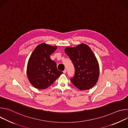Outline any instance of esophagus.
<instances>
[{"label": "esophagus", "instance_id": "1", "mask_svg": "<svg viewBox=\"0 0 128 128\" xmlns=\"http://www.w3.org/2000/svg\"><path fill=\"white\" fill-rule=\"evenodd\" d=\"M66 71H67L66 69H65V70L63 71V73H64V74H66Z\"/></svg>", "mask_w": 128, "mask_h": 128}]
</instances>
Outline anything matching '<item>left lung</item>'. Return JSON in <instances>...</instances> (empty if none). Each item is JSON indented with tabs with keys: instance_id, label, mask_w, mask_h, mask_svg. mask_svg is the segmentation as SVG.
I'll list each match as a JSON object with an SVG mask.
<instances>
[{
	"instance_id": "left-lung-1",
	"label": "left lung",
	"mask_w": 128,
	"mask_h": 128,
	"mask_svg": "<svg viewBox=\"0 0 128 128\" xmlns=\"http://www.w3.org/2000/svg\"><path fill=\"white\" fill-rule=\"evenodd\" d=\"M65 52L75 68L72 83L80 90H87L94 86L99 76V66L95 54L90 48L80 44L75 48L67 47Z\"/></svg>"
}]
</instances>
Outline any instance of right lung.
I'll use <instances>...</instances> for the list:
<instances>
[{
	"label": "right lung",
	"instance_id": "add662e5",
	"mask_svg": "<svg viewBox=\"0 0 128 128\" xmlns=\"http://www.w3.org/2000/svg\"><path fill=\"white\" fill-rule=\"evenodd\" d=\"M57 48V46L42 43L32 52L28 62L27 74L30 82L35 88L45 89L63 74L57 69L56 63L50 57Z\"/></svg>",
	"mask_w": 128,
	"mask_h": 128
}]
</instances>
